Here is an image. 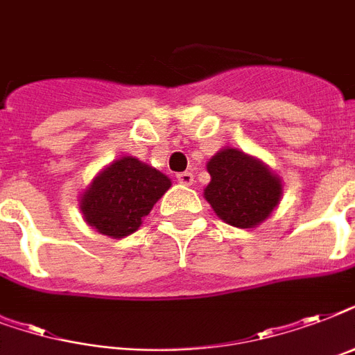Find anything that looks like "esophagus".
Returning <instances> with one entry per match:
<instances>
[{"label":"esophagus","instance_id":"1","mask_svg":"<svg viewBox=\"0 0 355 355\" xmlns=\"http://www.w3.org/2000/svg\"><path fill=\"white\" fill-rule=\"evenodd\" d=\"M177 180L182 186H191V184L195 182L193 180V173H189V171H184V173H178L177 175Z\"/></svg>","mask_w":355,"mask_h":355}]
</instances>
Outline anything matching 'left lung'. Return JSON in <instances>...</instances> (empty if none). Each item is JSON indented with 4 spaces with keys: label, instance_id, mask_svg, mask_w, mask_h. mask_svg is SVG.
<instances>
[{
    "label": "left lung",
    "instance_id": "1",
    "mask_svg": "<svg viewBox=\"0 0 355 355\" xmlns=\"http://www.w3.org/2000/svg\"><path fill=\"white\" fill-rule=\"evenodd\" d=\"M211 182L205 197L223 221L237 228H252L265 221L282 195L280 178L252 156L223 149L208 162Z\"/></svg>",
    "mask_w": 355,
    "mask_h": 355
}]
</instances>
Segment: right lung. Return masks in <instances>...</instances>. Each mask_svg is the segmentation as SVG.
Segmentation results:
<instances>
[{
    "mask_svg": "<svg viewBox=\"0 0 355 355\" xmlns=\"http://www.w3.org/2000/svg\"><path fill=\"white\" fill-rule=\"evenodd\" d=\"M171 180L132 156L107 167L80 199L86 223L110 237H125L138 230Z\"/></svg>",
    "mask_w": 355,
    "mask_h": 355,
    "instance_id": "obj_1",
    "label": "right lung"
}]
</instances>
